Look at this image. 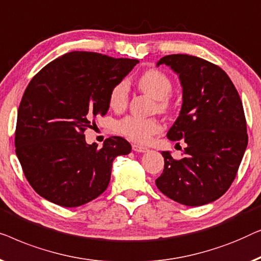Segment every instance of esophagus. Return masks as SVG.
Returning a JSON list of instances; mask_svg holds the SVG:
<instances>
[{
    "instance_id": "34e87169",
    "label": "esophagus",
    "mask_w": 261,
    "mask_h": 261,
    "mask_svg": "<svg viewBox=\"0 0 261 261\" xmlns=\"http://www.w3.org/2000/svg\"><path fill=\"white\" fill-rule=\"evenodd\" d=\"M132 150L136 152H146L148 151V148H145V146H142V145H138V144H132Z\"/></svg>"
}]
</instances>
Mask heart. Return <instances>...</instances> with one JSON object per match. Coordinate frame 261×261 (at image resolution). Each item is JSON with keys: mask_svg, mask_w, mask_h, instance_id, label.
Masks as SVG:
<instances>
[{"mask_svg": "<svg viewBox=\"0 0 261 261\" xmlns=\"http://www.w3.org/2000/svg\"><path fill=\"white\" fill-rule=\"evenodd\" d=\"M139 90L156 100V108L161 112L170 109L169 95L172 92L171 79L159 69H148L138 78ZM129 100V85L126 80L117 83L109 94V105L115 111H122ZM117 134L136 143H148L152 136L162 130V124L156 118H141L137 116H126L116 123Z\"/></svg>", "mask_w": 261, "mask_h": 261, "instance_id": "obj_1", "label": "heart"}]
</instances>
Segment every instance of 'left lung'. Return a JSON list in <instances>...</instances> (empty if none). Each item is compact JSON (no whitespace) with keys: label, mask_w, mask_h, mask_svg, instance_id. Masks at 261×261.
Wrapping results in <instances>:
<instances>
[{"label":"left lung","mask_w":261,"mask_h":261,"mask_svg":"<svg viewBox=\"0 0 261 261\" xmlns=\"http://www.w3.org/2000/svg\"><path fill=\"white\" fill-rule=\"evenodd\" d=\"M160 65L169 66L181 82L182 108L167 137L186 148L179 160L162 152L164 169L156 186L181 204L211 203L228 190L247 148L239 93L223 69L201 58L171 54Z\"/></svg>","instance_id":"8db88e82"}]
</instances>
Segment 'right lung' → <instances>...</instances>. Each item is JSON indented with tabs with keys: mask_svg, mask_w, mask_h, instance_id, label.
Returning a JSON list of instances; mask_svg holds the SVG:
<instances>
[{
	"mask_svg": "<svg viewBox=\"0 0 261 261\" xmlns=\"http://www.w3.org/2000/svg\"><path fill=\"white\" fill-rule=\"evenodd\" d=\"M93 52H71L28 84L17 111L16 156L33 189L50 202L78 207L108 188L112 162L131 151L122 137L87 144L84 132L110 108V91L138 64Z\"/></svg>",
	"mask_w": 261,
	"mask_h": 261,
	"instance_id": "add662e5",
	"label": "right lung"
}]
</instances>
